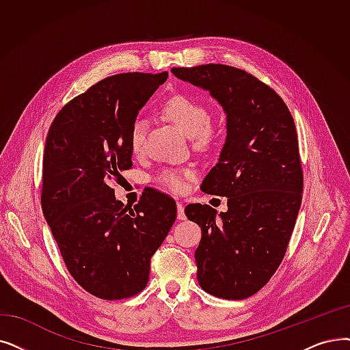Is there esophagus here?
<instances>
[{
	"label": "esophagus",
	"instance_id": "esophagus-1",
	"mask_svg": "<svg viewBox=\"0 0 350 350\" xmlns=\"http://www.w3.org/2000/svg\"><path fill=\"white\" fill-rule=\"evenodd\" d=\"M177 219H178V220H185V219H186L185 204L181 203V202H177Z\"/></svg>",
	"mask_w": 350,
	"mask_h": 350
}]
</instances>
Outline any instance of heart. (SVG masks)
I'll return each instance as SVG.
<instances>
[{"label": "heart", "mask_w": 350, "mask_h": 350, "mask_svg": "<svg viewBox=\"0 0 350 350\" xmlns=\"http://www.w3.org/2000/svg\"><path fill=\"white\" fill-rule=\"evenodd\" d=\"M164 116L183 131L187 137L193 139L196 147L206 148L217 140L219 130L211 124L210 113L206 105L189 96L178 94L167 100L163 107ZM147 124L143 118H135L130 129V150L134 154H140L144 147ZM187 173L165 169L156 176L157 183L176 193L186 190Z\"/></svg>", "instance_id": "obj_1"}]
</instances>
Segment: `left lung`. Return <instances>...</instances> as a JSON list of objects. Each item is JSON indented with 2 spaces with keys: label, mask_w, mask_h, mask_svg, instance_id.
Segmentation results:
<instances>
[{
  "label": "left lung",
  "mask_w": 350,
  "mask_h": 350,
  "mask_svg": "<svg viewBox=\"0 0 350 350\" xmlns=\"http://www.w3.org/2000/svg\"><path fill=\"white\" fill-rule=\"evenodd\" d=\"M177 79L208 90L227 117L219 163L202 183L227 197V211L187 204L200 226L197 280L204 292L246 299L275 275L287 250L303 193L293 117L275 90L254 75L224 64L172 68Z\"/></svg>",
  "instance_id": "obj_1"
}]
</instances>
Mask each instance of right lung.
Listing matches in <instances>:
<instances>
[{"label":"right lung","instance_id":"add662e5","mask_svg":"<svg viewBox=\"0 0 350 350\" xmlns=\"http://www.w3.org/2000/svg\"><path fill=\"white\" fill-rule=\"evenodd\" d=\"M167 77L124 72L98 81L58 111L45 140L44 217L70 275L104 300L143 291L151 256L177 216L176 202L154 189L133 207L111 189L133 165V121Z\"/></svg>","mask_w":350,"mask_h":350}]
</instances>
